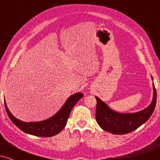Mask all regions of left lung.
Instances as JSON below:
<instances>
[{
	"mask_svg": "<svg viewBox=\"0 0 160 160\" xmlns=\"http://www.w3.org/2000/svg\"><path fill=\"white\" fill-rule=\"evenodd\" d=\"M153 97L148 108L136 113H122L113 111L105 102L95 96L97 101L95 120L104 131L113 135H124L137 129L147 122L155 109L157 104V91L153 84Z\"/></svg>",
	"mask_w": 160,
	"mask_h": 160,
	"instance_id": "1",
	"label": "left lung"
}]
</instances>
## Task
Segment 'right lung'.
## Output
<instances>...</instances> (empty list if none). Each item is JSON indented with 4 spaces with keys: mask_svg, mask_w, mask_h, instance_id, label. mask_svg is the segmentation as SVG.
I'll use <instances>...</instances> for the list:
<instances>
[{
    "mask_svg": "<svg viewBox=\"0 0 160 160\" xmlns=\"http://www.w3.org/2000/svg\"><path fill=\"white\" fill-rule=\"evenodd\" d=\"M82 96L83 94L81 92L71 95L56 114L47 120L40 122H27L18 120L9 111L5 101L4 104L9 118L24 132L39 137H52L58 134L63 129L67 123L71 110Z\"/></svg>",
    "mask_w": 160,
    "mask_h": 160,
    "instance_id": "add662e5",
    "label": "right lung"
}]
</instances>
